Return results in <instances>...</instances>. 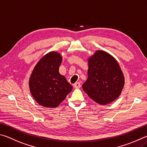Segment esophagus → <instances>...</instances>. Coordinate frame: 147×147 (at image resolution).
<instances>
[{
    "label": "esophagus",
    "mask_w": 147,
    "mask_h": 147,
    "mask_svg": "<svg viewBox=\"0 0 147 147\" xmlns=\"http://www.w3.org/2000/svg\"><path fill=\"white\" fill-rule=\"evenodd\" d=\"M74 88H79L81 87V84L79 82H77V83H76L75 84H74Z\"/></svg>",
    "instance_id": "obj_1"
}]
</instances>
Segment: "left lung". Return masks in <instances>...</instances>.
<instances>
[{
    "mask_svg": "<svg viewBox=\"0 0 147 147\" xmlns=\"http://www.w3.org/2000/svg\"><path fill=\"white\" fill-rule=\"evenodd\" d=\"M88 63V79L82 86L83 90L101 105L115 101L125 84V77L116 59L106 51L97 50Z\"/></svg>",
    "mask_w": 147,
    "mask_h": 147,
    "instance_id": "left-lung-1",
    "label": "left lung"
}]
</instances>
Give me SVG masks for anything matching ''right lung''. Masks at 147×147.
<instances>
[{
  "label": "right lung",
  "instance_id": "add662e5",
  "mask_svg": "<svg viewBox=\"0 0 147 147\" xmlns=\"http://www.w3.org/2000/svg\"><path fill=\"white\" fill-rule=\"evenodd\" d=\"M62 55L50 51L35 66L29 79L31 94L38 104L46 108L57 107L73 86L59 71Z\"/></svg>",
  "mask_w": 147,
  "mask_h": 147
}]
</instances>
